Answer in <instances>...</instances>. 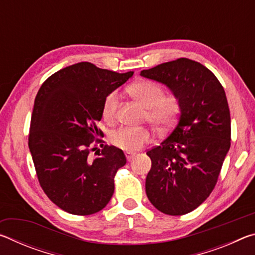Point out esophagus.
Returning <instances> with one entry per match:
<instances>
[{
    "instance_id": "34e87169",
    "label": "esophagus",
    "mask_w": 255,
    "mask_h": 255,
    "mask_svg": "<svg viewBox=\"0 0 255 255\" xmlns=\"http://www.w3.org/2000/svg\"><path fill=\"white\" fill-rule=\"evenodd\" d=\"M125 155H126V157H127V159H128L129 162H130L131 159L133 158V156H135V154H133V153H130V152H126V153H125Z\"/></svg>"
}]
</instances>
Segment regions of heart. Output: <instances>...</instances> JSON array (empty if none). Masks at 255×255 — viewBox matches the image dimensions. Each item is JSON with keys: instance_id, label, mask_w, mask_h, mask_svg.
Returning <instances> with one entry per match:
<instances>
[{"instance_id": "1", "label": "heart", "mask_w": 255, "mask_h": 255, "mask_svg": "<svg viewBox=\"0 0 255 255\" xmlns=\"http://www.w3.org/2000/svg\"><path fill=\"white\" fill-rule=\"evenodd\" d=\"M129 93L147 108V119L155 127L166 130L175 123L181 112V100L174 93L165 94V90L156 82L141 80L131 84ZM119 105L118 91H111L103 100L102 116L108 123H114L117 118ZM153 135L146 128L123 127L114 131L111 141L116 147L125 152H137L152 140Z\"/></svg>"}]
</instances>
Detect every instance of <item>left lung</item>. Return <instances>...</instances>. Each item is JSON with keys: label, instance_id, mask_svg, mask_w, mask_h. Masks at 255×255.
I'll use <instances>...</instances> for the list:
<instances>
[{"label": "left lung", "instance_id": "left-lung-1", "mask_svg": "<svg viewBox=\"0 0 255 255\" xmlns=\"http://www.w3.org/2000/svg\"><path fill=\"white\" fill-rule=\"evenodd\" d=\"M140 75L169 86L181 100L179 123L146 153L152 161L146 195L163 214L185 215L209 197L230 150L226 94L213 72L188 58L159 64Z\"/></svg>", "mask_w": 255, "mask_h": 255}]
</instances>
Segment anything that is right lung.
<instances>
[{
    "label": "right lung",
    "instance_id": "right-lung-1",
    "mask_svg": "<svg viewBox=\"0 0 255 255\" xmlns=\"http://www.w3.org/2000/svg\"><path fill=\"white\" fill-rule=\"evenodd\" d=\"M132 74L82 62L54 73L37 93L29 149L40 187L66 213L96 214L114 195L115 175L127 162L124 152L105 145L98 157L90 154L102 143L97 124L103 100Z\"/></svg>",
    "mask_w": 255,
    "mask_h": 255
}]
</instances>
